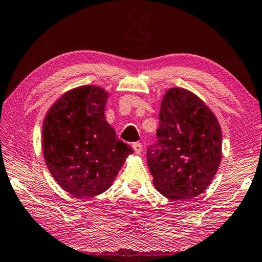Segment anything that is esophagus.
I'll list each match as a JSON object with an SVG mask.
<instances>
[{
	"label": "esophagus",
	"instance_id": "1",
	"mask_svg": "<svg viewBox=\"0 0 262 262\" xmlns=\"http://www.w3.org/2000/svg\"><path fill=\"white\" fill-rule=\"evenodd\" d=\"M132 147H133V149H134L135 154H137V155H140L142 152V150H143V145H142L140 142H134Z\"/></svg>",
	"mask_w": 262,
	"mask_h": 262
}]
</instances>
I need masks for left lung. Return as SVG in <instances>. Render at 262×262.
Returning a JSON list of instances; mask_svg holds the SVG:
<instances>
[{
  "label": "left lung",
  "instance_id": "obj_1",
  "mask_svg": "<svg viewBox=\"0 0 262 262\" xmlns=\"http://www.w3.org/2000/svg\"><path fill=\"white\" fill-rule=\"evenodd\" d=\"M156 136L147 161L158 192L172 201L203 193L222 158V132L214 113L190 91L172 88L163 97Z\"/></svg>",
  "mask_w": 262,
  "mask_h": 262
}]
</instances>
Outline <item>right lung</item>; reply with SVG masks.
<instances>
[{"label":"right lung","instance_id":"right-lung-1","mask_svg":"<svg viewBox=\"0 0 262 262\" xmlns=\"http://www.w3.org/2000/svg\"><path fill=\"white\" fill-rule=\"evenodd\" d=\"M108 94L95 85L73 89L52 106L42 125L48 170L75 198L105 192L133 154L105 119Z\"/></svg>","mask_w":262,"mask_h":262}]
</instances>
